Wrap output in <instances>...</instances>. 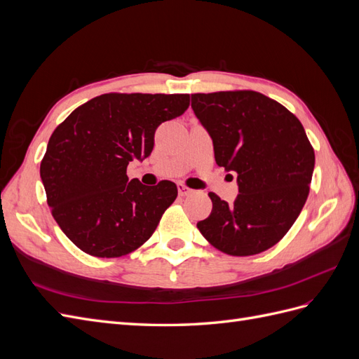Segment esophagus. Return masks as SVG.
<instances>
[{
    "instance_id": "34e87169",
    "label": "esophagus",
    "mask_w": 359,
    "mask_h": 359,
    "mask_svg": "<svg viewBox=\"0 0 359 359\" xmlns=\"http://www.w3.org/2000/svg\"><path fill=\"white\" fill-rule=\"evenodd\" d=\"M194 190H191L190 187L184 186V184H178V194L180 196H190V194H193Z\"/></svg>"
}]
</instances>
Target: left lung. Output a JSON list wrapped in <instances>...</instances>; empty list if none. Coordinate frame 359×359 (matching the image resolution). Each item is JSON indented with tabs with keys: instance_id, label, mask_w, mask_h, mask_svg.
<instances>
[{
	"instance_id": "8db88e82",
	"label": "left lung",
	"mask_w": 359,
	"mask_h": 359,
	"mask_svg": "<svg viewBox=\"0 0 359 359\" xmlns=\"http://www.w3.org/2000/svg\"><path fill=\"white\" fill-rule=\"evenodd\" d=\"M191 107L212 139L215 163L236 173L240 190L233 205L208 193L212 211L198 229L226 255L262 253L307 201L314 149L306 130L283 104L250 90L191 94Z\"/></svg>"
}]
</instances>
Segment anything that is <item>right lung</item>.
<instances>
[{
    "mask_svg": "<svg viewBox=\"0 0 359 359\" xmlns=\"http://www.w3.org/2000/svg\"><path fill=\"white\" fill-rule=\"evenodd\" d=\"M189 104V94H102L53 130L40 177L53 219L82 252L126 256L154 233L178 189L166 180L153 187L128 181L127 166L147 158L156 128Z\"/></svg>",
    "mask_w": 359,
    "mask_h": 359,
    "instance_id": "1",
    "label": "right lung"
}]
</instances>
